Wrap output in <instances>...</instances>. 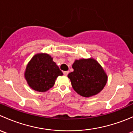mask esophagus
<instances>
[{
	"label": "esophagus",
	"mask_w": 133,
	"mask_h": 133,
	"mask_svg": "<svg viewBox=\"0 0 133 133\" xmlns=\"http://www.w3.org/2000/svg\"><path fill=\"white\" fill-rule=\"evenodd\" d=\"M63 73H64V75H65V76H67V75H68V73H69V71H64Z\"/></svg>",
	"instance_id": "esophagus-1"
}]
</instances>
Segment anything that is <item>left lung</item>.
<instances>
[{
	"mask_svg": "<svg viewBox=\"0 0 133 133\" xmlns=\"http://www.w3.org/2000/svg\"><path fill=\"white\" fill-rule=\"evenodd\" d=\"M73 72L69 73L73 89L80 96L91 97L99 93L106 85L108 75L95 59L82 58L73 64Z\"/></svg>",
	"mask_w": 133,
	"mask_h": 133,
	"instance_id": "1",
	"label": "left lung"
}]
</instances>
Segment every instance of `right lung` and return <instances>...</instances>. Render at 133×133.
<instances>
[{"mask_svg": "<svg viewBox=\"0 0 133 133\" xmlns=\"http://www.w3.org/2000/svg\"><path fill=\"white\" fill-rule=\"evenodd\" d=\"M63 75L58 65L47 53L35 55L27 64L24 77L32 89L45 92L54 85L58 76Z\"/></svg>", "mask_w": 133, "mask_h": 133, "instance_id": "add662e5", "label": "right lung"}]
</instances>
